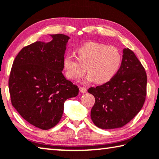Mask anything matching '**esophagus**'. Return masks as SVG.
I'll use <instances>...</instances> for the list:
<instances>
[{"instance_id": "obj_1", "label": "esophagus", "mask_w": 159, "mask_h": 159, "mask_svg": "<svg viewBox=\"0 0 159 159\" xmlns=\"http://www.w3.org/2000/svg\"><path fill=\"white\" fill-rule=\"evenodd\" d=\"M79 90H80V92L82 93H85L87 92L86 89H85V88H84V87H80Z\"/></svg>"}]
</instances>
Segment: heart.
I'll return each instance as SVG.
<instances>
[{"instance_id":"heart-1","label":"heart","mask_w":159,"mask_h":159,"mask_svg":"<svg viewBox=\"0 0 159 159\" xmlns=\"http://www.w3.org/2000/svg\"><path fill=\"white\" fill-rule=\"evenodd\" d=\"M77 59L66 54L63 65L69 79L78 80L84 74L85 69L89 74L85 82L95 80L104 84L112 79L120 66L122 57L117 48L95 42H86L77 49Z\"/></svg>"}]
</instances>
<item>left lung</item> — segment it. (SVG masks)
I'll list each match as a JSON object with an SVG mask.
<instances>
[{
  "instance_id": "obj_1",
  "label": "left lung",
  "mask_w": 159,
  "mask_h": 159,
  "mask_svg": "<svg viewBox=\"0 0 159 159\" xmlns=\"http://www.w3.org/2000/svg\"><path fill=\"white\" fill-rule=\"evenodd\" d=\"M147 82L144 68L134 53L125 48L117 74L106 84L88 90L95 99L90 112L95 125L111 129L130 122L144 103Z\"/></svg>"
}]
</instances>
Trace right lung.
I'll use <instances>...</instances> for the list:
<instances>
[{"mask_svg": "<svg viewBox=\"0 0 159 159\" xmlns=\"http://www.w3.org/2000/svg\"><path fill=\"white\" fill-rule=\"evenodd\" d=\"M49 35L50 42L37 41L22 48L12 64L8 84L12 106L30 124L44 130L59 123L65 101L77 96L79 90L62 74L70 37Z\"/></svg>", "mask_w": 159, "mask_h": 159, "instance_id": "obj_1", "label": "right lung"}]
</instances>
